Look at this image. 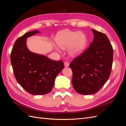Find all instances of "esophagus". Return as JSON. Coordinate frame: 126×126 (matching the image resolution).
I'll use <instances>...</instances> for the list:
<instances>
[{"label": "esophagus", "mask_w": 126, "mask_h": 126, "mask_svg": "<svg viewBox=\"0 0 126 126\" xmlns=\"http://www.w3.org/2000/svg\"><path fill=\"white\" fill-rule=\"evenodd\" d=\"M64 66H65V67H68V66H69V63H68V62H64Z\"/></svg>", "instance_id": "esophagus-1"}]
</instances>
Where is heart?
<instances>
[{
    "label": "heart",
    "mask_w": 126,
    "mask_h": 126,
    "mask_svg": "<svg viewBox=\"0 0 126 126\" xmlns=\"http://www.w3.org/2000/svg\"><path fill=\"white\" fill-rule=\"evenodd\" d=\"M56 43L62 49L68 47V52L71 56H76L81 53L87 46V38L82 32H72L65 30L60 32L56 38ZM58 51L59 49L56 48Z\"/></svg>",
    "instance_id": "b5f03b06"
}]
</instances>
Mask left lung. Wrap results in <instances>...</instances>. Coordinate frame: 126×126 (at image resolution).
Segmentation results:
<instances>
[{
  "label": "left lung",
  "instance_id": "8db88e82",
  "mask_svg": "<svg viewBox=\"0 0 126 126\" xmlns=\"http://www.w3.org/2000/svg\"><path fill=\"white\" fill-rule=\"evenodd\" d=\"M91 30L93 42L69 64L74 88L85 95L96 93L104 85L109 78L113 62V48L107 36Z\"/></svg>",
  "mask_w": 126,
  "mask_h": 126
}]
</instances>
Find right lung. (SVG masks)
Wrapping results in <instances>:
<instances>
[{"mask_svg": "<svg viewBox=\"0 0 126 126\" xmlns=\"http://www.w3.org/2000/svg\"><path fill=\"white\" fill-rule=\"evenodd\" d=\"M38 33L40 32L34 30L26 32L18 38L10 55L16 80L26 91L33 95L50 93L57 76L64 68L62 60L54 61L28 49L27 38Z\"/></svg>", "mask_w": 126, "mask_h": 126, "instance_id": "right-lung-1", "label": "right lung"}]
</instances>
